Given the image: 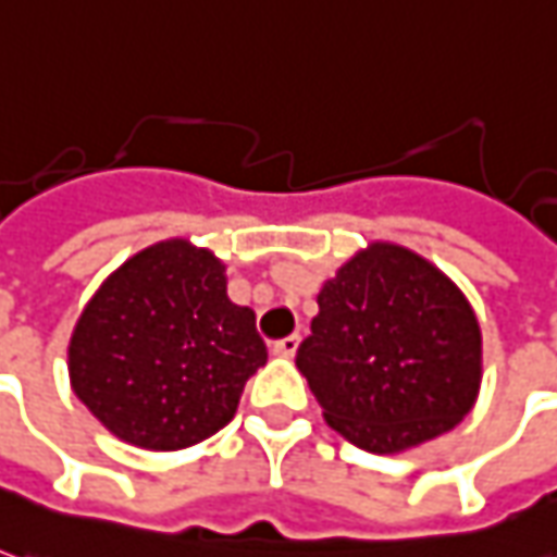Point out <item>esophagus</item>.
<instances>
[{"label":"esophagus","mask_w":557,"mask_h":557,"mask_svg":"<svg viewBox=\"0 0 557 557\" xmlns=\"http://www.w3.org/2000/svg\"><path fill=\"white\" fill-rule=\"evenodd\" d=\"M298 342H301V338H298V335H286V338H280V342H274V354H277V357H295V350H298Z\"/></svg>","instance_id":"1"}]
</instances>
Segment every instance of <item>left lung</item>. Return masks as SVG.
Here are the masks:
<instances>
[{"label": "left lung", "instance_id": "left-lung-1", "mask_svg": "<svg viewBox=\"0 0 557 557\" xmlns=\"http://www.w3.org/2000/svg\"><path fill=\"white\" fill-rule=\"evenodd\" d=\"M317 305L295 366L332 430L393 454L463 421L482 381V332L438 268L374 244L326 280Z\"/></svg>", "mask_w": 557, "mask_h": 557}]
</instances>
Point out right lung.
Masks as SVG:
<instances>
[{"label":"right lung","instance_id":"add662e5","mask_svg":"<svg viewBox=\"0 0 557 557\" xmlns=\"http://www.w3.org/2000/svg\"><path fill=\"white\" fill-rule=\"evenodd\" d=\"M268 362L256 313L225 293V264L188 240L143 249L100 286L70 342V381L131 445L176 451L234 418Z\"/></svg>","mask_w":557,"mask_h":557}]
</instances>
